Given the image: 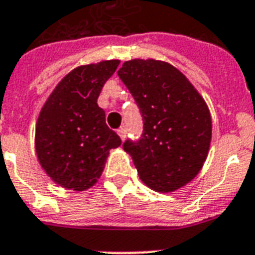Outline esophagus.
Masks as SVG:
<instances>
[{"label": "esophagus", "mask_w": 255, "mask_h": 255, "mask_svg": "<svg viewBox=\"0 0 255 255\" xmlns=\"http://www.w3.org/2000/svg\"><path fill=\"white\" fill-rule=\"evenodd\" d=\"M118 134L121 136L122 140H124V138H126V136H127V128L126 127L119 128V129H118Z\"/></svg>", "instance_id": "1"}]
</instances>
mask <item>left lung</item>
Segmentation results:
<instances>
[{"mask_svg":"<svg viewBox=\"0 0 255 255\" xmlns=\"http://www.w3.org/2000/svg\"><path fill=\"white\" fill-rule=\"evenodd\" d=\"M142 118V133L127 138L141 181L160 192L174 191L195 177L210 149L212 122L204 99L173 65L129 60L118 70Z\"/></svg>","mask_w":255,"mask_h":255,"instance_id":"8db88e82","label":"left lung"}]
</instances>
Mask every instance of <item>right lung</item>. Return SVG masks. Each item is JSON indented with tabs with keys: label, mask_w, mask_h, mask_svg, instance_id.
<instances>
[{
	"label": "right lung",
	"mask_w": 255,
	"mask_h": 255,
	"mask_svg": "<svg viewBox=\"0 0 255 255\" xmlns=\"http://www.w3.org/2000/svg\"><path fill=\"white\" fill-rule=\"evenodd\" d=\"M119 63L109 60L76 68L41 109L35 148L41 167L57 185L76 191L92 187L102 174L110 149L122 144L97 103Z\"/></svg>",
	"instance_id": "add662e5"
}]
</instances>
